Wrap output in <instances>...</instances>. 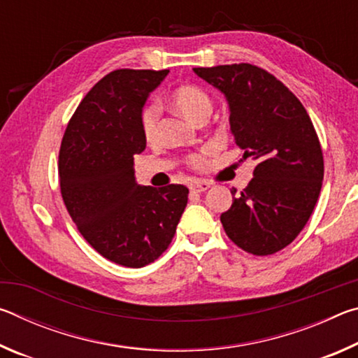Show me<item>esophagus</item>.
<instances>
[{
	"instance_id": "obj_1",
	"label": "esophagus",
	"mask_w": 358,
	"mask_h": 358,
	"mask_svg": "<svg viewBox=\"0 0 358 358\" xmlns=\"http://www.w3.org/2000/svg\"><path fill=\"white\" fill-rule=\"evenodd\" d=\"M208 187H210V183H207V181H192L189 185V189L192 192H203L207 191Z\"/></svg>"
}]
</instances>
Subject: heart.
Here are the masks:
<instances>
[{"label":"heart","mask_w":358,"mask_h":358,"mask_svg":"<svg viewBox=\"0 0 358 358\" xmlns=\"http://www.w3.org/2000/svg\"><path fill=\"white\" fill-rule=\"evenodd\" d=\"M171 102L177 110L192 123H199L202 118L208 117L213 108V102L207 92L196 85H181L173 90L171 94ZM159 115L161 110L157 104H147L141 112V129L147 142H153L159 129ZM205 162L203 155H189L187 164L194 169H201Z\"/></svg>","instance_id":"b5f03b06"}]
</instances>
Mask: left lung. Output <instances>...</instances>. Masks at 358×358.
Segmentation results:
<instances>
[{"label":"left lung","mask_w":358,"mask_h":358,"mask_svg":"<svg viewBox=\"0 0 358 358\" xmlns=\"http://www.w3.org/2000/svg\"><path fill=\"white\" fill-rule=\"evenodd\" d=\"M224 93L230 131L257 161L251 183L221 215L227 237L254 256L292 243L310 220L324 180V156L310 115L270 72L250 63L194 68Z\"/></svg>","instance_id":"1"}]
</instances>
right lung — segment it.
<instances>
[{
  "mask_svg": "<svg viewBox=\"0 0 358 358\" xmlns=\"http://www.w3.org/2000/svg\"><path fill=\"white\" fill-rule=\"evenodd\" d=\"M169 71L117 69L90 90L64 131L59 187L78 232L101 256L129 268L164 252L187 203L183 185L141 186L134 156L147 147L141 112Z\"/></svg>",
  "mask_w": 358,
  "mask_h": 358,
  "instance_id": "right-lung-1",
  "label": "right lung"
}]
</instances>
